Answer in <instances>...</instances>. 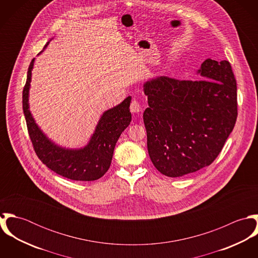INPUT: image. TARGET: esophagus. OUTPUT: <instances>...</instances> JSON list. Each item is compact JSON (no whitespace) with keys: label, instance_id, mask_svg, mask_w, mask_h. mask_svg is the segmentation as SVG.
I'll list each match as a JSON object with an SVG mask.
<instances>
[{"label":"esophagus","instance_id":"34e87169","mask_svg":"<svg viewBox=\"0 0 258 258\" xmlns=\"http://www.w3.org/2000/svg\"><path fill=\"white\" fill-rule=\"evenodd\" d=\"M141 104L139 103V101H137V100H133L132 102H131V104H130V110L131 112H133V113H138V112H140L141 111Z\"/></svg>","mask_w":258,"mask_h":258}]
</instances>
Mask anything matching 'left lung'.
<instances>
[{
	"instance_id": "8db88e82",
	"label": "left lung",
	"mask_w": 258,
	"mask_h": 258,
	"mask_svg": "<svg viewBox=\"0 0 258 258\" xmlns=\"http://www.w3.org/2000/svg\"><path fill=\"white\" fill-rule=\"evenodd\" d=\"M196 74L202 80L156 76L143 83L149 156L167 177L210 166L236 121V81L230 63L208 58Z\"/></svg>"
}]
</instances>
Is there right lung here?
<instances>
[{"mask_svg":"<svg viewBox=\"0 0 258 258\" xmlns=\"http://www.w3.org/2000/svg\"><path fill=\"white\" fill-rule=\"evenodd\" d=\"M35 59L30 64L23 91V109L37 157L51 171L71 180L95 181L101 178L110 167L114 148L121 133L131 122L132 97H126L120 104L102 113L86 145L79 148L62 147L48 138L40 129L30 109V88Z\"/></svg>","mask_w":258,"mask_h":258,"instance_id":"1","label":"right lung"}]
</instances>
